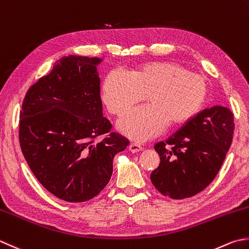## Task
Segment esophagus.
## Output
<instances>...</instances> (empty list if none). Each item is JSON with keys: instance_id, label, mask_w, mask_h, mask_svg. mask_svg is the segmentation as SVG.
Returning <instances> with one entry per match:
<instances>
[{"instance_id": "1", "label": "esophagus", "mask_w": 249, "mask_h": 249, "mask_svg": "<svg viewBox=\"0 0 249 249\" xmlns=\"http://www.w3.org/2000/svg\"><path fill=\"white\" fill-rule=\"evenodd\" d=\"M128 149L131 153H137V152H139V151L142 150V147H141V145L138 143H130L128 145Z\"/></svg>"}]
</instances>
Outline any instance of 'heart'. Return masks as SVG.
<instances>
[{
	"mask_svg": "<svg viewBox=\"0 0 249 249\" xmlns=\"http://www.w3.org/2000/svg\"><path fill=\"white\" fill-rule=\"evenodd\" d=\"M208 85L203 75L176 62L143 65L131 74L112 71L105 79L101 98L110 113L126 112L147 95L148 105L122 119L118 128L136 141L157 137L167 123L178 125L192 120L204 106Z\"/></svg>",
	"mask_w": 249,
	"mask_h": 249,
	"instance_id": "heart-1",
	"label": "heart"
}]
</instances>
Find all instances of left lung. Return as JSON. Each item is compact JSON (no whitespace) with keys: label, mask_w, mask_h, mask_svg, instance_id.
I'll list each match as a JSON object with an SVG mask.
<instances>
[{"label":"left lung","mask_w":249,"mask_h":249,"mask_svg":"<svg viewBox=\"0 0 249 249\" xmlns=\"http://www.w3.org/2000/svg\"><path fill=\"white\" fill-rule=\"evenodd\" d=\"M226 107L203 110L166 140L154 145L160 165L151 182L165 196L191 197L218 174L231 147L234 122Z\"/></svg>","instance_id":"left-lung-1"}]
</instances>
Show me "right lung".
<instances>
[{"label":"right lung","instance_id":"add662e5","mask_svg":"<svg viewBox=\"0 0 249 249\" xmlns=\"http://www.w3.org/2000/svg\"><path fill=\"white\" fill-rule=\"evenodd\" d=\"M101 58L69 55L29 89L23 99L19 141L34 176L47 191L66 202L89 201L105 189L113 159L128 145L120 134L109 133L102 116Z\"/></svg>","mask_w":249,"mask_h":249}]
</instances>
